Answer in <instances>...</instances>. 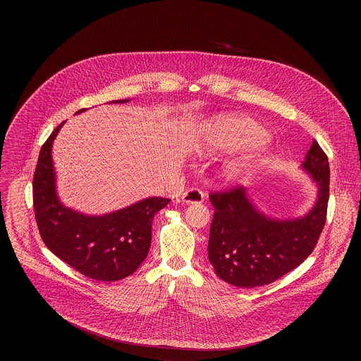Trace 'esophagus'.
<instances>
[{"label":"esophagus","mask_w":361,"mask_h":361,"mask_svg":"<svg viewBox=\"0 0 361 361\" xmlns=\"http://www.w3.org/2000/svg\"><path fill=\"white\" fill-rule=\"evenodd\" d=\"M181 200L187 204H197L204 202V193L200 189L190 188L183 193Z\"/></svg>","instance_id":"34e87169"}]
</instances>
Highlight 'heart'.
Returning <instances> with one entry per match:
<instances>
[{
  "label": "heart",
  "mask_w": 361,
  "mask_h": 361,
  "mask_svg": "<svg viewBox=\"0 0 361 361\" xmlns=\"http://www.w3.org/2000/svg\"><path fill=\"white\" fill-rule=\"evenodd\" d=\"M265 128L249 118H221L209 123L203 133L197 149L202 154L212 155L221 152H238L253 147L255 150L238 159L228 162L224 176L228 181H237L247 176L257 165L264 152Z\"/></svg>",
  "instance_id": "1"
}]
</instances>
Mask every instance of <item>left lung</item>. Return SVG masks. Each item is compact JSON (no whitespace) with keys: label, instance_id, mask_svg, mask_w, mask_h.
<instances>
[{"label":"left lung","instance_id":"8db88e82","mask_svg":"<svg viewBox=\"0 0 361 361\" xmlns=\"http://www.w3.org/2000/svg\"><path fill=\"white\" fill-rule=\"evenodd\" d=\"M318 187L317 200L303 216L276 219L253 204L243 187L215 192L208 258L226 283L253 288L274 283L299 267L312 253L326 222L329 161L312 140L302 164Z\"/></svg>","mask_w":361,"mask_h":361}]
</instances>
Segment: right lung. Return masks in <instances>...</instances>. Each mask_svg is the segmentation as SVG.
<instances>
[{
	"mask_svg": "<svg viewBox=\"0 0 361 361\" xmlns=\"http://www.w3.org/2000/svg\"><path fill=\"white\" fill-rule=\"evenodd\" d=\"M63 124L42 146L35 171L32 195L40 237L56 257L80 274L99 281L121 280L133 275L147 257L154 215L171 200L149 197L100 216L63 206L56 195L51 157L54 139Z\"/></svg>",
	"mask_w": 361,
	"mask_h": 361,
	"instance_id": "1",
	"label": "right lung"
}]
</instances>
